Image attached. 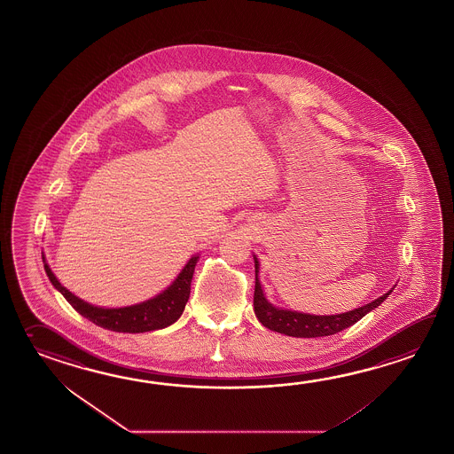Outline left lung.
<instances>
[{"instance_id":"1","label":"left lung","mask_w":454,"mask_h":454,"mask_svg":"<svg viewBox=\"0 0 454 454\" xmlns=\"http://www.w3.org/2000/svg\"><path fill=\"white\" fill-rule=\"evenodd\" d=\"M258 266V259L254 258V267H256L254 300H253L254 314L264 327L278 333H285L288 337L316 338L338 333L356 324L357 320L363 319L367 312L372 311L373 308H377L379 304H382L391 292L390 290L388 294H382L380 298L373 300L363 308H357L355 311L335 314V316H312L304 312L288 311V309L276 308L267 301L259 284Z\"/></svg>"}]
</instances>
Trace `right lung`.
Wrapping results in <instances>:
<instances>
[{
    "instance_id": "add662e5",
    "label": "right lung",
    "mask_w": 454,
    "mask_h": 454,
    "mask_svg": "<svg viewBox=\"0 0 454 454\" xmlns=\"http://www.w3.org/2000/svg\"><path fill=\"white\" fill-rule=\"evenodd\" d=\"M196 262H198V256H193L188 261L187 266L182 269L174 284L162 294L154 296L153 300L135 304V306L117 308V309L97 308L89 302L82 301L58 282V278L54 277L46 262L45 272L48 278L51 280V284L63 294L67 301L71 302L72 308L83 317L91 320L93 324L114 332L142 333L150 330L164 329L182 316L190 296V285L195 272Z\"/></svg>"
}]
</instances>
